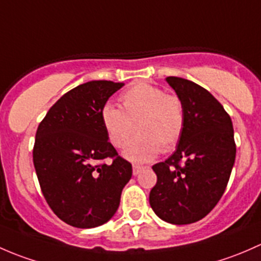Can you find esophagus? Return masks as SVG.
Here are the masks:
<instances>
[{
    "label": "esophagus",
    "instance_id": "1",
    "mask_svg": "<svg viewBox=\"0 0 261 261\" xmlns=\"http://www.w3.org/2000/svg\"><path fill=\"white\" fill-rule=\"evenodd\" d=\"M146 166H141V165H133V174L134 176H137V174L141 173L142 171L146 170Z\"/></svg>",
    "mask_w": 261,
    "mask_h": 261
}]
</instances>
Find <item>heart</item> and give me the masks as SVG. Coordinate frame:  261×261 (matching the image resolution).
Returning a JSON list of instances; mask_svg holds the SVG:
<instances>
[{"mask_svg": "<svg viewBox=\"0 0 261 261\" xmlns=\"http://www.w3.org/2000/svg\"><path fill=\"white\" fill-rule=\"evenodd\" d=\"M122 109L106 104L101 122L115 148H123L137 129L124 155L132 162L153 160L161 150H171L181 139L186 123L181 98L166 94L152 83H136L120 95Z\"/></svg>", "mask_w": 261, "mask_h": 261, "instance_id": "obj_1", "label": "heart"}]
</instances>
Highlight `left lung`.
I'll list each match as a JSON object with an SVG mask.
<instances>
[{
	"label": "left lung",
	"mask_w": 261,
	"mask_h": 261,
	"mask_svg": "<svg viewBox=\"0 0 261 261\" xmlns=\"http://www.w3.org/2000/svg\"><path fill=\"white\" fill-rule=\"evenodd\" d=\"M166 80L184 103L186 123L173 154L152 167L157 184L149 203L163 221L187 225L203 219L224 195L236 144L230 115L210 91L182 77Z\"/></svg>",
	"instance_id": "obj_1"
}]
</instances>
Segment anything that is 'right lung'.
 I'll list each match as a JSON object with an SVG mask.
<instances>
[{"label": "right lung", "instance_id": "1", "mask_svg": "<svg viewBox=\"0 0 261 261\" xmlns=\"http://www.w3.org/2000/svg\"><path fill=\"white\" fill-rule=\"evenodd\" d=\"M123 85L84 83L64 94L37 127L32 157L42 195L54 214L74 227L109 221L132 177V165L118 155L101 122V109Z\"/></svg>", "mask_w": 261, "mask_h": 261}]
</instances>
